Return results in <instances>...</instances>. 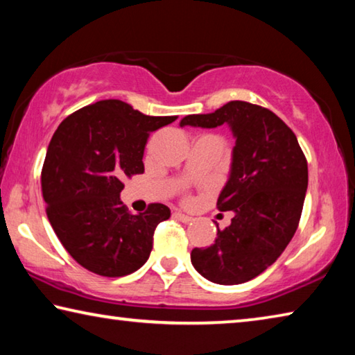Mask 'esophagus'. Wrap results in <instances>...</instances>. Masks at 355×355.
Segmentation results:
<instances>
[{"label":"esophagus","instance_id":"obj_1","mask_svg":"<svg viewBox=\"0 0 355 355\" xmlns=\"http://www.w3.org/2000/svg\"><path fill=\"white\" fill-rule=\"evenodd\" d=\"M172 216H173V218H175L177 220L183 222V224H189V222L194 220V218H192V216H189V214H184V213H180V211H175V213H173Z\"/></svg>","mask_w":355,"mask_h":355}]
</instances>
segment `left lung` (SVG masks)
<instances>
[{
  "instance_id": "obj_1",
  "label": "left lung",
  "mask_w": 355,
  "mask_h": 355,
  "mask_svg": "<svg viewBox=\"0 0 355 355\" xmlns=\"http://www.w3.org/2000/svg\"><path fill=\"white\" fill-rule=\"evenodd\" d=\"M224 123L236 144L218 209L235 216L224 230L218 228L214 244L192 249L191 261L209 282L238 285L266 271L291 241L302 214L309 167L296 135L284 120L248 101H228L211 114H191L180 127L216 128Z\"/></svg>"
}]
</instances>
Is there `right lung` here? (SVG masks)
Here are the masks:
<instances>
[{"mask_svg":"<svg viewBox=\"0 0 355 355\" xmlns=\"http://www.w3.org/2000/svg\"><path fill=\"white\" fill-rule=\"evenodd\" d=\"M175 120L101 100L70 114L53 135L42 167L46 216L65 250L87 271L123 277L148 260L155 228L171 209L150 203L131 214L120 200L122 180L144 172L150 133Z\"/></svg>","mask_w":355,"mask_h":355,"instance_id":"add662e5","label":"right lung"}]
</instances>
